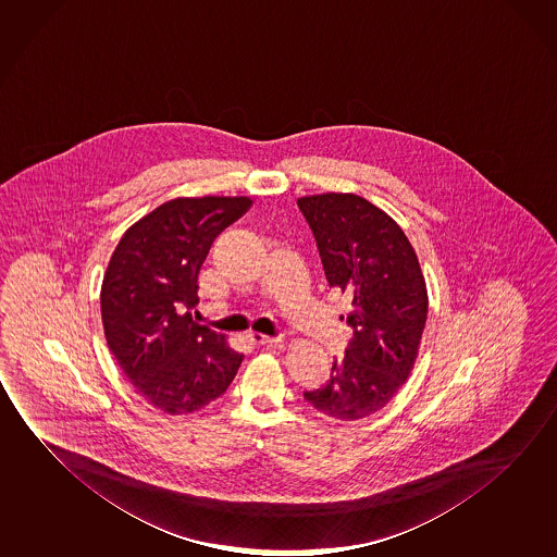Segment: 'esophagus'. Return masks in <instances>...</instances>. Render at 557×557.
<instances>
[{
	"label": "esophagus",
	"mask_w": 557,
	"mask_h": 557,
	"mask_svg": "<svg viewBox=\"0 0 557 557\" xmlns=\"http://www.w3.org/2000/svg\"><path fill=\"white\" fill-rule=\"evenodd\" d=\"M247 342L252 343V345H268V347H280V345H282V339H275V337L257 334V332H250V334H247Z\"/></svg>",
	"instance_id": "1"
}]
</instances>
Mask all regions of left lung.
<instances>
[{
	"mask_svg": "<svg viewBox=\"0 0 557 557\" xmlns=\"http://www.w3.org/2000/svg\"><path fill=\"white\" fill-rule=\"evenodd\" d=\"M330 287L351 299L355 335L327 384L305 399L325 417L360 420L392 401L411 374L429 318V289L401 225L352 193L300 197Z\"/></svg>",
	"mask_w": 557,
	"mask_h": 557,
	"instance_id": "left-lung-1",
	"label": "left lung"
}]
</instances>
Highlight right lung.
I'll use <instances>...</instances> for the list:
<instances>
[{
  "instance_id": "right-lung-1",
  "label": "right lung",
  "mask_w": 557,
  "mask_h": 557,
  "mask_svg": "<svg viewBox=\"0 0 557 557\" xmlns=\"http://www.w3.org/2000/svg\"><path fill=\"white\" fill-rule=\"evenodd\" d=\"M248 197H180L123 233L103 274V334L137 394L168 414L200 411L230 387L243 355L198 324V272Z\"/></svg>"
}]
</instances>
